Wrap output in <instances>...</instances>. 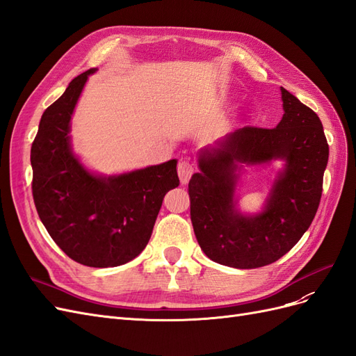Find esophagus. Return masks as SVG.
<instances>
[{"instance_id": "obj_1", "label": "esophagus", "mask_w": 356, "mask_h": 356, "mask_svg": "<svg viewBox=\"0 0 356 356\" xmlns=\"http://www.w3.org/2000/svg\"><path fill=\"white\" fill-rule=\"evenodd\" d=\"M193 172H195V169H193L191 163H188V161L186 160H181L178 163V175H179V181L182 186H186L187 182L190 181Z\"/></svg>"}]
</instances>
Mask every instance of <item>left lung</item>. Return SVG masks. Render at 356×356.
<instances>
[{
    "mask_svg": "<svg viewBox=\"0 0 356 356\" xmlns=\"http://www.w3.org/2000/svg\"><path fill=\"white\" fill-rule=\"evenodd\" d=\"M282 120L273 129L242 127L197 153L200 172L188 182L196 239L212 261L234 268L275 263L303 236L315 218L328 163L324 127L309 106L281 88ZM273 161L277 171L264 207L238 208L237 188L245 167Z\"/></svg>",
    "mask_w": 356,
    "mask_h": 356,
    "instance_id": "obj_1",
    "label": "left lung"
}]
</instances>
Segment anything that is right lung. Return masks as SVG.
<instances>
[{"label": "right lung", "instance_id": "add662e5", "mask_svg": "<svg viewBox=\"0 0 356 356\" xmlns=\"http://www.w3.org/2000/svg\"><path fill=\"white\" fill-rule=\"evenodd\" d=\"M75 77L42 113L31 147L32 195L41 222L60 250L89 267H115L144 251L166 193L179 186L177 159L104 175L71 143V118L89 75Z\"/></svg>", "mask_w": 356, "mask_h": 356}]
</instances>
